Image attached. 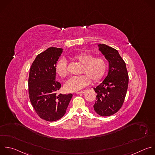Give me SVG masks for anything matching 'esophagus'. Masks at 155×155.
I'll return each mask as SVG.
<instances>
[{
  "label": "esophagus",
  "mask_w": 155,
  "mask_h": 155,
  "mask_svg": "<svg viewBox=\"0 0 155 155\" xmlns=\"http://www.w3.org/2000/svg\"><path fill=\"white\" fill-rule=\"evenodd\" d=\"M86 91V90H83V91H81L77 92H76V93H77V94H83V93H84Z\"/></svg>",
  "instance_id": "1"
}]
</instances>
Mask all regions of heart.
<instances>
[{
	"label": "heart",
	"mask_w": 155,
	"mask_h": 155,
	"mask_svg": "<svg viewBox=\"0 0 155 155\" xmlns=\"http://www.w3.org/2000/svg\"><path fill=\"white\" fill-rule=\"evenodd\" d=\"M73 59L82 65L80 74L67 81L64 84L68 92H75L87 86L91 82H97L104 77L107 69V62L105 58L95 57L90 53L81 52L75 55ZM57 74L61 78H66L68 74L67 63L65 60H59L55 66Z\"/></svg>",
	"instance_id": "heart-1"
}]
</instances>
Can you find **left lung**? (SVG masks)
<instances>
[{
    "label": "left lung",
    "instance_id": "left-lung-1",
    "mask_svg": "<svg viewBox=\"0 0 155 155\" xmlns=\"http://www.w3.org/2000/svg\"><path fill=\"white\" fill-rule=\"evenodd\" d=\"M99 50L109 62L108 75L103 82L94 87L97 94L93 107L101 116H110L122 107L128 85L126 64L118 51L105 44L98 45Z\"/></svg>",
    "mask_w": 155,
    "mask_h": 155
}]
</instances>
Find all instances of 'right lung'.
Returning a JSON list of instances; mask_svg holds the SVG:
<instances>
[{
	"label": "right lung",
	"mask_w": 155,
	"mask_h": 155,
	"mask_svg": "<svg viewBox=\"0 0 155 155\" xmlns=\"http://www.w3.org/2000/svg\"><path fill=\"white\" fill-rule=\"evenodd\" d=\"M63 48L49 47L38 54L33 62L28 77V93L37 114L46 121L54 122L66 113L72 94H57L61 86L55 80L56 64Z\"/></svg>",
	"instance_id": "add662e5"
}]
</instances>
